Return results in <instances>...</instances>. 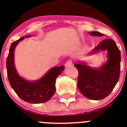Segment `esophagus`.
Instances as JSON below:
<instances>
[{
  "label": "esophagus",
  "instance_id": "obj_1",
  "mask_svg": "<svg viewBox=\"0 0 127 127\" xmlns=\"http://www.w3.org/2000/svg\"><path fill=\"white\" fill-rule=\"evenodd\" d=\"M71 65H72V61H71V60H68V61H66V63H65V65L66 66H71Z\"/></svg>",
  "mask_w": 127,
  "mask_h": 127
}]
</instances>
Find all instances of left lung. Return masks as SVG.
Listing matches in <instances>:
<instances>
[{"label": "left lung", "instance_id": "left-lung-1", "mask_svg": "<svg viewBox=\"0 0 127 127\" xmlns=\"http://www.w3.org/2000/svg\"><path fill=\"white\" fill-rule=\"evenodd\" d=\"M90 34L104 36L97 31H91ZM101 51H107V61L100 67H91L85 62L74 65L78 70V90L90 99L101 100L106 97L112 91L120 77L121 56L115 42L110 39L103 40L90 54H95Z\"/></svg>", "mask_w": 127, "mask_h": 127}]
</instances>
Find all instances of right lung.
Returning <instances> with one entry per match:
<instances>
[{
	"label": "right lung",
	"mask_w": 127,
	"mask_h": 127,
	"mask_svg": "<svg viewBox=\"0 0 127 127\" xmlns=\"http://www.w3.org/2000/svg\"><path fill=\"white\" fill-rule=\"evenodd\" d=\"M31 36L26 35L21 37L11 44L6 62L7 76L11 87L23 101L30 104L44 103L48 101L54 94L56 79L62 73L65 66L62 65L52 68L42 78L36 81H28L20 76L15 66V49L20 41Z\"/></svg>",
	"instance_id": "obj_1"
}]
</instances>
